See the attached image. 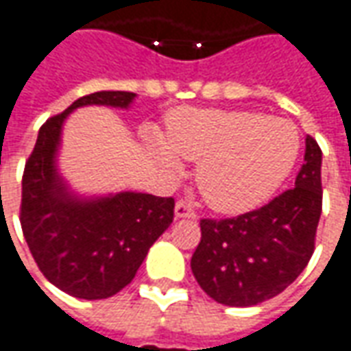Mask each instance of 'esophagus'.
I'll list each match as a JSON object with an SVG mask.
<instances>
[{"instance_id":"obj_1","label":"esophagus","mask_w":351,"mask_h":351,"mask_svg":"<svg viewBox=\"0 0 351 351\" xmlns=\"http://www.w3.org/2000/svg\"><path fill=\"white\" fill-rule=\"evenodd\" d=\"M175 217L176 219H182V217H196V213H194V210L188 206L186 202H176L175 206Z\"/></svg>"}]
</instances>
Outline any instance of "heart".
<instances>
[{
  "label": "heart",
  "instance_id": "heart-1",
  "mask_svg": "<svg viewBox=\"0 0 351 351\" xmlns=\"http://www.w3.org/2000/svg\"><path fill=\"white\" fill-rule=\"evenodd\" d=\"M149 152L169 175L182 173L184 157L196 165V186L221 213H247L272 198L293 173L301 136L293 122L254 110L178 108L167 136L147 138Z\"/></svg>",
  "mask_w": 351,
  "mask_h": 351
}]
</instances>
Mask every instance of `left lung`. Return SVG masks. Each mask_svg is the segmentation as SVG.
<instances>
[{"label": "left lung", "mask_w": 351, "mask_h": 351, "mask_svg": "<svg viewBox=\"0 0 351 351\" xmlns=\"http://www.w3.org/2000/svg\"><path fill=\"white\" fill-rule=\"evenodd\" d=\"M322 152L305 138L295 188L260 210L229 219H202L190 268L199 287L229 307H252L282 293L305 270L322 212Z\"/></svg>", "instance_id": "obj_1"}]
</instances>
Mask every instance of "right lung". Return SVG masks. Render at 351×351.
I'll return each instance as SVG.
<instances>
[{
    "instance_id": "right-lung-1",
    "label": "right lung",
    "mask_w": 351,
    "mask_h": 351,
    "mask_svg": "<svg viewBox=\"0 0 351 351\" xmlns=\"http://www.w3.org/2000/svg\"><path fill=\"white\" fill-rule=\"evenodd\" d=\"M136 93L81 97L38 132L23 175L21 227L50 284L77 299H106L126 287L147 250L173 223L175 199L143 192L77 196L58 171L66 118L81 106L130 108Z\"/></svg>"
}]
</instances>
